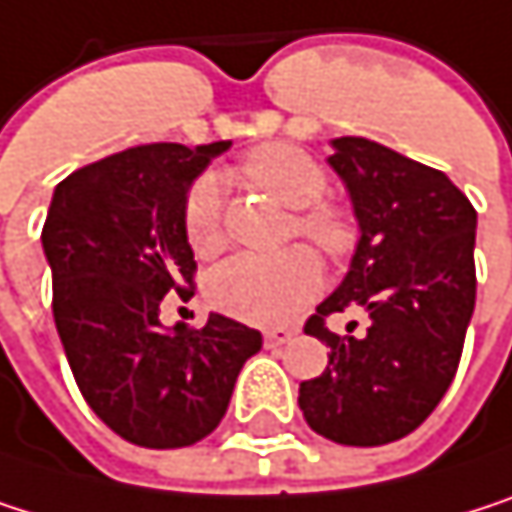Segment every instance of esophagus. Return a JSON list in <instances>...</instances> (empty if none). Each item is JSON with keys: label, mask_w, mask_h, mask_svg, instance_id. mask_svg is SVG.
Instances as JSON below:
<instances>
[{"label": "esophagus", "mask_w": 512, "mask_h": 512, "mask_svg": "<svg viewBox=\"0 0 512 512\" xmlns=\"http://www.w3.org/2000/svg\"><path fill=\"white\" fill-rule=\"evenodd\" d=\"M294 333H297V330H291V327H273V330L264 333V342H267V348H279V345L291 342Z\"/></svg>", "instance_id": "obj_1"}]
</instances>
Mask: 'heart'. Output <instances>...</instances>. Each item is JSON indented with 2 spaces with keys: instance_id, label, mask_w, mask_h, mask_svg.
Listing matches in <instances>:
<instances>
[{
  "instance_id": "1",
  "label": "heart",
  "mask_w": 512,
  "mask_h": 512,
  "mask_svg": "<svg viewBox=\"0 0 512 512\" xmlns=\"http://www.w3.org/2000/svg\"><path fill=\"white\" fill-rule=\"evenodd\" d=\"M239 173L267 191L282 206L294 209L291 233L309 239L330 261H342L357 245V224L348 209L321 200L327 191V170L294 146H258L251 149ZM185 239L197 254H215L224 245L221 224V182L206 173L191 182L182 200ZM321 288V261L306 245L285 248L279 254H236L209 276V300L258 327H276L291 321Z\"/></svg>"
}]
</instances>
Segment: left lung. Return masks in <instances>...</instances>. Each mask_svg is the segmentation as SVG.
Returning <instances> with one entry per match:
<instances>
[{
  "mask_svg": "<svg viewBox=\"0 0 512 512\" xmlns=\"http://www.w3.org/2000/svg\"><path fill=\"white\" fill-rule=\"evenodd\" d=\"M327 161L351 194L360 242L306 321L330 363L300 384V411L336 444L381 447L411 435L453 384L477 297V212L441 170L375 140L336 137ZM345 308L370 315L363 340L326 327Z\"/></svg>",
  "mask_w": 512,
  "mask_h": 512,
  "instance_id": "left-lung-1",
  "label": "left lung"
}]
</instances>
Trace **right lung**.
Here are the masks:
<instances>
[{
    "label": "right lung",
    "instance_id": "right-lung-1",
    "mask_svg": "<svg viewBox=\"0 0 512 512\" xmlns=\"http://www.w3.org/2000/svg\"><path fill=\"white\" fill-rule=\"evenodd\" d=\"M230 140L149 143L74 170L41 230L53 321L89 408L125 441L191 447L224 417L239 369L264 339L239 321L164 330L167 294L194 297L182 200Z\"/></svg>",
    "mask_w": 512,
    "mask_h": 512
}]
</instances>
